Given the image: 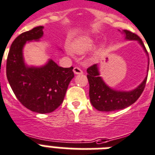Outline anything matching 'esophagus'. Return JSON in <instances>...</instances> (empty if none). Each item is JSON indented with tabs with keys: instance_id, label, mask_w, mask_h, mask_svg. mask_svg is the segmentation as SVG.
I'll return each mask as SVG.
<instances>
[{
	"instance_id": "obj_1",
	"label": "esophagus",
	"mask_w": 155,
	"mask_h": 155,
	"mask_svg": "<svg viewBox=\"0 0 155 155\" xmlns=\"http://www.w3.org/2000/svg\"><path fill=\"white\" fill-rule=\"evenodd\" d=\"M74 73L75 74H81L82 73H83V72H82V70H81L80 68H78V67H74Z\"/></svg>"
}]
</instances>
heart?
<instances>
[{"label":"heart","mask_w":155,"mask_h":155,"mask_svg":"<svg viewBox=\"0 0 155 155\" xmlns=\"http://www.w3.org/2000/svg\"><path fill=\"white\" fill-rule=\"evenodd\" d=\"M95 41L90 36H82L78 39L72 45V50L78 54H83L94 47Z\"/></svg>","instance_id":"obj_1"}]
</instances>
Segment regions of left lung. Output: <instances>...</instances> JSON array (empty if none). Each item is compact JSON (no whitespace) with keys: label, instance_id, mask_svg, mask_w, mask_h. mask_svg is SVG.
Wrapping results in <instances>:
<instances>
[{"label":"left lung","instance_id":"obj_1","mask_svg":"<svg viewBox=\"0 0 155 155\" xmlns=\"http://www.w3.org/2000/svg\"><path fill=\"white\" fill-rule=\"evenodd\" d=\"M123 34L127 40H135L139 43L145 52L147 54L143 42L136 34L127 30H123ZM148 60V63H149ZM149 64L147 67L148 73ZM87 78L90 84L89 96L91 104L94 108L100 111H113L128 107L135 103L141 96L146 86L147 76L140 85L132 91H117L107 86L100 77L99 65L97 64L87 69Z\"/></svg>","mask_w":155,"mask_h":155}]
</instances>
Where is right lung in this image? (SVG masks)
Wrapping results in <instances>:
<instances>
[{"mask_svg":"<svg viewBox=\"0 0 155 155\" xmlns=\"http://www.w3.org/2000/svg\"><path fill=\"white\" fill-rule=\"evenodd\" d=\"M43 29L44 26H37L17 37L6 62L7 79L17 99L29 110L41 114L50 113L62 104L74 77L73 67H60L51 59L42 66H29L25 63V44L39 41L44 35Z\"/></svg>","mask_w":155,"mask_h":155,"instance_id":"obj_1","label":"right lung"}]
</instances>
